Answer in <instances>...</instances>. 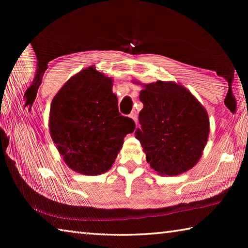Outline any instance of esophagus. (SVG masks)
I'll return each mask as SVG.
<instances>
[{"mask_svg": "<svg viewBox=\"0 0 248 248\" xmlns=\"http://www.w3.org/2000/svg\"><path fill=\"white\" fill-rule=\"evenodd\" d=\"M130 117H131V118L133 119L134 123H136V124L138 123V114H137V111H136V110L132 111L131 114H130Z\"/></svg>", "mask_w": 248, "mask_h": 248, "instance_id": "1", "label": "esophagus"}]
</instances>
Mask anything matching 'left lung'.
<instances>
[{"mask_svg":"<svg viewBox=\"0 0 248 248\" xmlns=\"http://www.w3.org/2000/svg\"><path fill=\"white\" fill-rule=\"evenodd\" d=\"M136 138L159 175L175 176L198 162L209 136V117L189 91L174 82L145 84Z\"/></svg>","mask_w":248,"mask_h":248,"instance_id":"8db88e82","label":"left lung"}]
</instances>
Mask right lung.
<instances>
[{
	"label": "right lung",
	"mask_w": 248,
	"mask_h": 248,
	"mask_svg": "<svg viewBox=\"0 0 248 248\" xmlns=\"http://www.w3.org/2000/svg\"><path fill=\"white\" fill-rule=\"evenodd\" d=\"M49 128L70 169L99 175L114 164L124 138L134 131L136 124L119 112L112 79L90 66L71 78L54 96Z\"/></svg>",
	"instance_id": "obj_1"
}]
</instances>
